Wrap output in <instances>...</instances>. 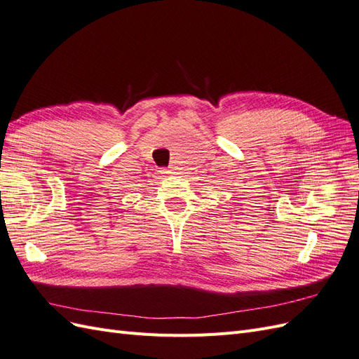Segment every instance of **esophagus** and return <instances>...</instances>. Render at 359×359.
<instances>
[{"mask_svg": "<svg viewBox=\"0 0 359 359\" xmlns=\"http://www.w3.org/2000/svg\"><path fill=\"white\" fill-rule=\"evenodd\" d=\"M160 173H161V175H169V173H172V172L169 169H161Z\"/></svg>", "mask_w": 359, "mask_h": 359, "instance_id": "esophagus-1", "label": "esophagus"}]
</instances>
